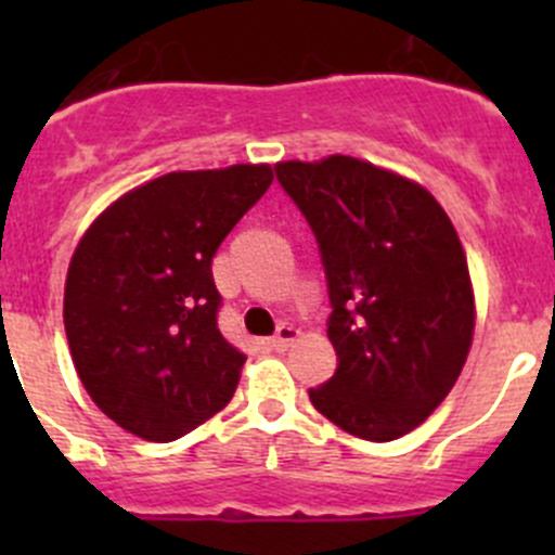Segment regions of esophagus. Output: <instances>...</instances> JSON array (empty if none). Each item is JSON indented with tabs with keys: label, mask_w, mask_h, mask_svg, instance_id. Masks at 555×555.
<instances>
[{
	"label": "esophagus",
	"mask_w": 555,
	"mask_h": 555,
	"mask_svg": "<svg viewBox=\"0 0 555 555\" xmlns=\"http://www.w3.org/2000/svg\"><path fill=\"white\" fill-rule=\"evenodd\" d=\"M298 335H300L298 327H293V324H282V327H279V333L271 338V346L276 351H287L289 344H293Z\"/></svg>",
	"instance_id": "obj_1"
}]
</instances>
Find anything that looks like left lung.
<instances>
[{"label": "left lung", "mask_w": 555, "mask_h": 555, "mask_svg": "<svg viewBox=\"0 0 555 555\" xmlns=\"http://www.w3.org/2000/svg\"><path fill=\"white\" fill-rule=\"evenodd\" d=\"M276 177L322 251L338 371L309 397L373 443L429 418L456 384L475 333L467 255L427 188L351 155L282 160Z\"/></svg>", "instance_id": "left-lung-1"}]
</instances>
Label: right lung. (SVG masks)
<instances>
[{
    "instance_id": "right-lung-1",
    "label": "right lung",
    "mask_w": 555,
    "mask_h": 555,
    "mask_svg": "<svg viewBox=\"0 0 555 555\" xmlns=\"http://www.w3.org/2000/svg\"><path fill=\"white\" fill-rule=\"evenodd\" d=\"M273 182L268 164L171 171L128 190L72 255L64 327L91 400L169 443L231 402L244 351L217 327L211 257Z\"/></svg>"
}]
</instances>
